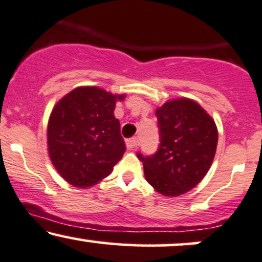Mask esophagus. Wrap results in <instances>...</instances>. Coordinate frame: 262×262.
<instances>
[{"mask_svg": "<svg viewBox=\"0 0 262 262\" xmlns=\"http://www.w3.org/2000/svg\"><path fill=\"white\" fill-rule=\"evenodd\" d=\"M137 146H138V140L136 137H132L130 140L126 141V147H127V149L134 150L137 148Z\"/></svg>", "mask_w": 262, "mask_h": 262, "instance_id": "1", "label": "esophagus"}]
</instances>
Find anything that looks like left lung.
<instances>
[{
	"instance_id": "1",
	"label": "left lung",
	"mask_w": 262,
	"mask_h": 262,
	"mask_svg": "<svg viewBox=\"0 0 262 262\" xmlns=\"http://www.w3.org/2000/svg\"><path fill=\"white\" fill-rule=\"evenodd\" d=\"M158 150L137 157L143 163L146 180L164 196L190 191L207 174L216 155L218 131L213 119L196 101L169 100L156 112Z\"/></svg>"
}]
</instances>
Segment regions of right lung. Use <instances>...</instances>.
<instances>
[{
    "label": "right lung",
    "mask_w": 262,
    "mask_h": 262,
    "mask_svg": "<svg viewBox=\"0 0 262 262\" xmlns=\"http://www.w3.org/2000/svg\"><path fill=\"white\" fill-rule=\"evenodd\" d=\"M116 95L98 87H78L52 109L48 124L49 156L67 183L89 187L113 171L126 147L114 116Z\"/></svg>",
    "instance_id": "right-lung-1"
}]
</instances>
